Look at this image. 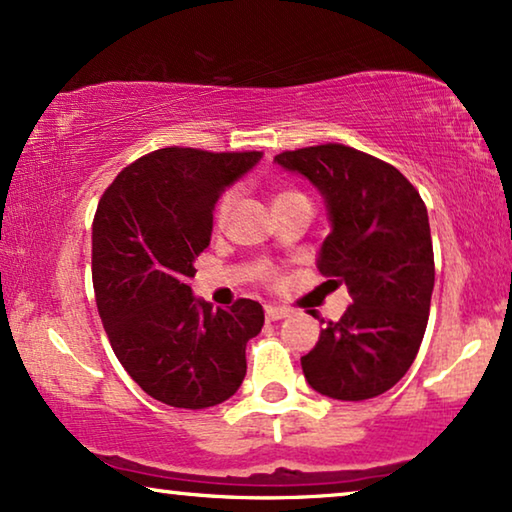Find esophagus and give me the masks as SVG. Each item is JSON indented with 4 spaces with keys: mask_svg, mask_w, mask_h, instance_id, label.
Here are the masks:
<instances>
[{
    "mask_svg": "<svg viewBox=\"0 0 512 512\" xmlns=\"http://www.w3.org/2000/svg\"><path fill=\"white\" fill-rule=\"evenodd\" d=\"M289 310L286 307H275V305H268L265 307V319L268 321H277V319H284Z\"/></svg>",
    "mask_w": 512,
    "mask_h": 512,
    "instance_id": "obj_1",
    "label": "esophagus"
}]
</instances>
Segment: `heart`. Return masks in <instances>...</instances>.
I'll list each match as a JSON object with an SVG mask.
<instances>
[{
  "instance_id": "heart-1",
  "label": "heart",
  "mask_w": 512,
  "mask_h": 512,
  "mask_svg": "<svg viewBox=\"0 0 512 512\" xmlns=\"http://www.w3.org/2000/svg\"><path fill=\"white\" fill-rule=\"evenodd\" d=\"M298 195H303V193H300V191H293V188H286V191L279 193L277 202L289 200V198H298ZM233 205H235V191H233V188H230V191H226V193L221 195L219 202H216V207H214V223H216V226H223V223L228 221L230 212H233ZM256 279H258V282H261V284L275 286V284L279 282V272H277L275 265L263 263V265H258V270H256Z\"/></svg>"
}]
</instances>
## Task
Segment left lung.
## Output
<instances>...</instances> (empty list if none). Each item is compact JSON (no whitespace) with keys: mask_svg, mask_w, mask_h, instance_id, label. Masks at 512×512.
<instances>
[{"mask_svg":"<svg viewBox=\"0 0 512 512\" xmlns=\"http://www.w3.org/2000/svg\"><path fill=\"white\" fill-rule=\"evenodd\" d=\"M275 160L326 198L333 230L317 268L352 296L300 359L305 380L338 401L380 396L408 373L429 321L436 265L422 195L394 165L345 144L305 146Z\"/></svg>","mask_w":512,"mask_h":512,"instance_id":"left-lung-1","label":"left lung"}]
</instances>
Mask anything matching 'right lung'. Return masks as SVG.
I'll use <instances>...</instances> for the list:
<instances>
[{
	"instance_id": "right-lung-1",
	"label": "right lung",
	"mask_w": 512,
	"mask_h": 512,
	"mask_svg": "<svg viewBox=\"0 0 512 512\" xmlns=\"http://www.w3.org/2000/svg\"><path fill=\"white\" fill-rule=\"evenodd\" d=\"M261 153L167 146L111 181L93 219V289L116 359L156 401L202 410L228 401L247 375V342L263 307L195 300L188 279L209 247L221 191Z\"/></svg>"
}]
</instances>
